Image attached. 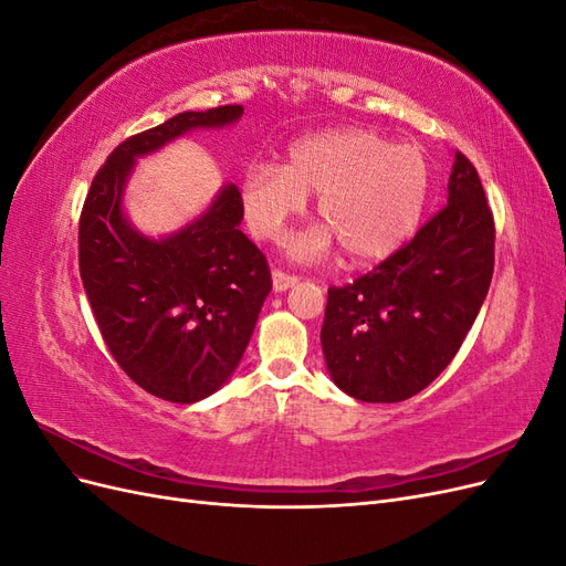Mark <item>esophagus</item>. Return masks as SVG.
<instances>
[{
    "label": "esophagus",
    "instance_id": "34e87169",
    "mask_svg": "<svg viewBox=\"0 0 566 566\" xmlns=\"http://www.w3.org/2000/svg\"><path fill=\"white\" fill-rule=\"evenodd\" d=\"M297 281H300L297 276H290V273L279 271V269H273V273H271V283H273V290H276V293H285V290L297 285Z\"/></svg>",
    "mask_w": 566,
    "mask_h": 566
}]
</instances>
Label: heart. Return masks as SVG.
Returning a JSON list of instances; mask_svg holds the SVG:
<instances>
[{"instance_id":"obj_1","label":"heart","mask_w":566,"mask_h":566,"mask_svg":"<svg viewBox=\"0 0 566 566\" xmlns=\"http://www.w3.org/2000/svg\"><path fill=\"white\" fill-rule=\"evenodd\" d=\"M430 163L416 144H394L366 127L302 136L283 165L252 163L241 184L250 229L276 238L316 196L314 227L290 241L293 260L328 254L335 243L352 264L378 262L416 233L430 198Z\"/></svg>"}]
</instances>
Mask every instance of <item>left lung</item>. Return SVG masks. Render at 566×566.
Returning <instances> with one entry per match:
<instances>
[{"mask_svg": "<svg viewBox=\"0 0 566 566\" xmlns=\"http://www.w3.org/2000/svg\"><path fill=\"white\" fill-rule=\"evenodd\" d=\"M493 238L482 181L455 150L447 208L366 276L328 290L321 347L333 382L368 403H397L430 385L486 300Z\"/></svg>", "mask_w": 566, "mask_h": 566, "instance_id": "left-lung-1", "label": "left lung"}]
</instances>
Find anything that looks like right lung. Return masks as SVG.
Returning <instances> with one entry per match:
<instances>
[{
  "mask_svg": "<svg viewBox=\"0 0 566 566\" xmlns=\"http://www.w3.org/2000/svg\"><path fill=\"white\" fill-rule=\"evenodd\" d=\"M243 106L186 111L119 144L80 217V276L98 331L129 378L172 403H196L241 364L271 293L266 256L238 229L243 198L219 188L208 210L153 238L125 212L136 160L198 129L235 125Z\"/></svg>",
  "mask_w": 566,
  "mask_h": 566,
  "instance_id": "1",
  "label": "right lung"
}]
</instances>
